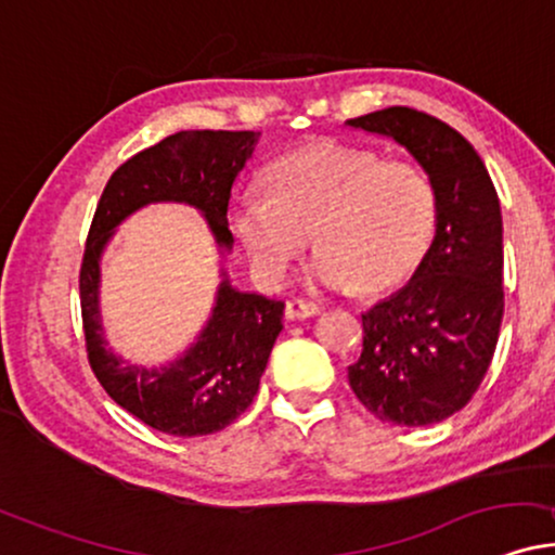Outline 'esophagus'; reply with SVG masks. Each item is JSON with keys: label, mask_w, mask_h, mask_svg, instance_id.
Wrapping results in <instances>:
<instances>
[{"label": "esophagus", "mask_w": 555, "mask_h": 555, "mask_svg": "<svg viewBox=\"0 0 555 555\" xmlns=\"http://www.w3.org/2000/svg\"><path fill=\"white\" fill-rule=\"evenodd\" d=\"M319 313V306L317 304H309V300H298L293 298L285 304V319L291 321H300V319H311Z\"/></svg>", "instance_id": "34e87169"}]
</instances>
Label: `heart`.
<instances>
[{
    "mask_svg": "<svg viewBox=\"0 0 555 555\" xmlns=\"http://www.w3.org/2000/svg\"><path fill=\"white\" fill-rule=\"evenodd\" d=\"M267 188L270 195H236L229 225L270 285L288 275L313 231L321 249L306 267L309 288H393L422 262L435 231V193L420 169L365 149H298L267 169Z\"/></svg>",
    "mask_w": 555,
    "mask_h": 555,
    "instance_id": "b5f03b06",
    "label": "heart"
}]
</instances>
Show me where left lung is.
<instances>
[{
  "instance_id": "1",
  "label": "left lung",
  "mask_w": 555,
  "mask_h": 555,
  "mask_svg": "<svg viewBox=\"0 0 555 555\" xmlns=\"http://www.w3.org/2000/svg\"><path fill=\"white\" fill-rule=\"evenodd\" d=\"M399 143L435 193V238L412 280L362 313V354L347 367L367 412L427 427L461 412L494 358L504 313L502 208L476 149L412 107L347 120Z\"/></svg>"
}]
</instances>
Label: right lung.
I'll return each mask as SVG.
<instances>
[{"instance_id": "right-lung-1", "label": "right lung", "mask_w": 555, "mask_h": 555, "mask_svg": "<svg viewBox=\"0 0 555 555\" xmlns=\"http://www.w3.org/2000/svg\"><path fill=\"white\" fill-rule=\"evenodd\" d=\"M255 131H177L143 149L107 180L79 272L89 365L118 406L175 437L229 427L257 396L272 345L283 332V300L238 291L221 267L214 309L188 350L164 365H135L107 347L100 313V262L118 225L154 203H182L205 218L218 255L234 249L231 184L251 159Z\"/></svg>"}]
</instances>
